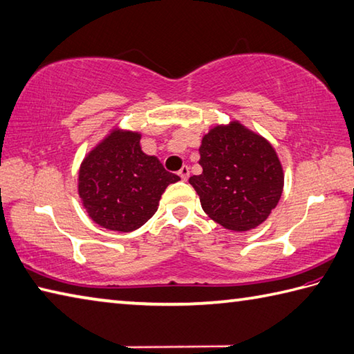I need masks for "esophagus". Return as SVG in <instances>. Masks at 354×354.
Segmentation results:
<instances>
[{"label": "esophagus", "mask_w": 354, "mask_h": 354, "mask_svg": "<svg viewBox=\"0 0 354 354\" xmlns=\"http://www.w3.org/2000/svg\"><path fill=\"white\" fill-rule=\"evenodd\" d=\"M178 176H180V178L183 180V182H186V180L189 178V168H188V166H183V168L178 171Z\"/></svg>", "instance_id": "esophagus-1"}]
</instances>
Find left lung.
Instances as JSON below:
<instances>
[{
    "instance_id": "left-lung-1",
    "label": "left lung",
    "mask_w": 354,
    "mask_h": 354,
    "mask_svg": "<svg viewBox=\"0 0 354 354\" xmlns=\"http://www.w3.org/2000/svg\"><path fill=\"white\" fill-rule=\"evenodd\" d=\"M200 176L189 183L203 211L231 231L263 223L283 191V169L268 140L242 123L217 124L202 138Z\"/></svg>"
}]
</instances>
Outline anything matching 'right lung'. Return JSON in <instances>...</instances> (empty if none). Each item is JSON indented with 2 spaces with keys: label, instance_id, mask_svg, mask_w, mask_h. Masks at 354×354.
I'll list each match as a JSON object with an SVG mask.
<instances>
[{
  "label": "right lung",
  "instance_id": "obj_1",
  "mask_svg": "<svg viewBox=\"0 0 354 354\" xmlns=\"http://www.w3.org/2000/svg\"><path fill=\"white\" fill-rule=\"evenodd\" d=\"M138 132L112 129L78 171V194L86 212L106 230L131 232L156 214L168 185L180 180L154 156H146Z\"/></svg>",
  "mask_w": 354,
  "mask_h": 354
}]
</instances>
